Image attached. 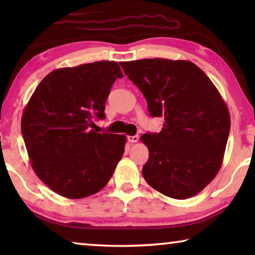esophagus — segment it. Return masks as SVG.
<instances>
[{"label": "esophagus", "instance_id": "34e87169", "mask_svg": "<svg viewBox=\"0 0 255 255\" xmlns=\"http://www.w3.org/2000/svg\"><path fill=\"white\" fill-rule=\"evenodd\" d=\"M128 141L129 143H137L138 139H139V136L135 135V136H128Z\"/></svg>", "mask_w": 255, "mask_h": 255}]
</instances>
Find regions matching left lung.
<instances>
[{"mask_svg":"<svg viewBox=\"0 0 255 255\" xmlns=\"http://www.w3.org/2000/svg\"><path fill=\"white\" fill-rule=\"evenodd\" d=\"M125 74L165 122L140 140L149 150L146 182L173 199L199 193L221 169L231 129L230 111L213 82L189 60L146 58L122 62Z\"/></svg>","mask_w":255,"mask_h":255,"instance_id":"1","label":"left lung"}]
</instances>
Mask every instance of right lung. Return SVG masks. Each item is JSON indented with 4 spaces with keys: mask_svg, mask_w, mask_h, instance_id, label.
<instances>
[{
    "mask_svg": "<svg viewBox=\"0 0 255 255\" xmlns=\"http://www.w3.org/2000/svg\"><path fill=\"white\" fill-rule=\"evenodd\" d=\"M118 63L101 60L50 72L34 90L21 118L31 167L59 196L81 199L106 187L122 159L125 135L97 132Z\"/></svg>",
    "mask_w": 255,
    "mask_h": 255,
    "instance_id": "right-lung-1",
    "label": "right lung"
}]
</instances>
